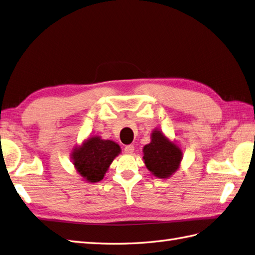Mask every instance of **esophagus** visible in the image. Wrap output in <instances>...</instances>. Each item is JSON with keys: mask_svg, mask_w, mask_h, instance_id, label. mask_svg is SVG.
<instances>
[{"mask_svg": "<svg viewBox=\"0 0 255 255\" xmlns=\"http://www.w3.org/2000/svg\"><path fill=\"white\" fill-rule=\"evenodd\" d=\"M124 151H125L126 154H132L134 151V146L133 145H127V146H125V148H124Z\"/></svg>", "mask_w": 255, "mask_h": 255, "instance_id": "34e87169", "label": "esophagus"}]
</instances>
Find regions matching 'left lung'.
<instances>
[{
    "label": "left lung",
    "instance_id": "obj_1",
    "mask_svg": "<svg viewBox=\"0 0 255 255\" xmlns=\"http://www.w3.org/2000/svg\"><path fill=\"white\" fill-rule=\"evenodd\" d=\"M150 137V143L143 147L144 163L152 175L168 178L178 170L183 151L158 129L151 132Z\"/></svg>",
    "mask_w": 255,
    "mask_h": 255
}]
</instances>
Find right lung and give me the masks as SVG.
<instances>
[{
	"mask_svg": "<svg viewBox=\"0 0 255 255\" xmlns=\"http://www.w3.org/2000/svg\"><path fill=\"white\" fill-rule=\"evenodd\" d=\"M121 154L118 143L91 136L82 145L71 151V160L77 172L89 183H97L104 178L114 158Z\"/></svg>",
	"mask_w": 255,
	"mask_h": 255,
	"instance_id": "1",
	"label": "right lung"
}]
</instances>
